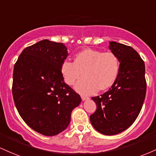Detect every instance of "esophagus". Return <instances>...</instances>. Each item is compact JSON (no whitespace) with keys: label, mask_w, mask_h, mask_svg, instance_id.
I'll return each instance as SVG.
<instances>
[{"label":"esophagus","mask_w":156,"mask_h":156,"mask_svg":"<svg viewBox=\"0 0 156 156\" xmlns=\"http://www.w3.org/2000/svg\"><path fill=\"white\" fill-rule=\"evenodd\" d=\"M81 99H82V100L84 101V100H86V99H89V97H86V96H83V95H82Z\"/></svg>","instance_id":"1"}]
</instances>
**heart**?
<instances>
[{"label":"heart","mask_w":156,"mask_h":156,"mask_svg":"<svg viewBox=\"0 0 156 156\" xmlns=\"http://www.w3.org/2000/svg\"><path fill=\"white\" fill-rule=\"evenodd\" d=\"M65 83L76 86L77 91L93 94L98 90H106L115 83L119 71V60L112 52L85 48L75 56L74 62L64 60L60 67Z\"/></svg>","instance_id":"heart-1"}]
</instances>
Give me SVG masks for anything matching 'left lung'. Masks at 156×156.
Listing matches in <instances>:
<instances>
[{
	"label": "left lung",
	"mask_w": 156,
	"mask_h": 156,
	"mask_svg": "<svg viewBox=\"0 0 156 156\" xmlns=\"http://www.w3.org/2000/svg\"><path fill=\"white\" fill-rule=\"evenodd\" d=\"M109 48L120 62L119 74L108 91L91 98L97 107L90 121L97 132L114 135L132 126L141 111L146 94L145 69L140 54L131 46L111 41Z\"/></svg>",
	"instance_id": "obj_1"
}]
</instances>
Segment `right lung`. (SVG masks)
I'll return each instance as SVG.
<instances>
[{"mask_svg":"<svg viewBox=\"0 0 156 156\" xmlns=\"http://www.w3.org/2000/svg\"><path fill=\"white\" fill-rule=\"evenodd\" d=\"M67 55L63 44L45 39L24 48L14 65L15 105L24 121L45 136L65 130L72 110L81 102L62 76L60 67Z\"/></svg>","mask_w":156,"mask_h":156,"instance_id":"1","label":"right lung"}]
</instances>
